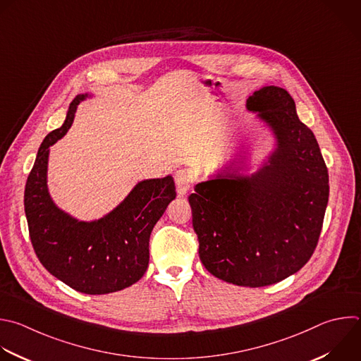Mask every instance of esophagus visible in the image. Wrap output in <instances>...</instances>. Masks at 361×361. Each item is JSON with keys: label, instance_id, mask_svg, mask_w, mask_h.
Wrapping results in <instances>:
<instances>
[{"label": "esophagus", "instance_id": "obj_1", "mask_svg": "<svg viewBox=\"0 0 361 361\" xmlns=\"http://www.w3.org/2000/svg\"><path fill=\"white\" fill-rule=\"evenodd\" d=\"M176 188H177V192L180 197L185 195L187 191L190 190L191 187V176L187 170H178L176 173Z\"/></svg>", "mask_w": 361, "mask_h": 361}]
</instances>
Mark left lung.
<instances>
[{
  "instance_id": "8db88e82",
  "label": "left lung",
  "mask_w": 361,
  "mask_h": 361,
  "mask_svg": "<svg viewBox=\"0 0 361 361\" xmlns=\"http://www.w3.org/2000/svg\"><path fill=\"white\" fill-rule=\"evenodd\" d=\"M247 109L269 128L275 150L251 176L231 166L198 183L188 202L205 269L228 283L261 288L296 274L313 255L329 174L288 90L265 86L248 97Z\"/></svg>"
}]
</instances>
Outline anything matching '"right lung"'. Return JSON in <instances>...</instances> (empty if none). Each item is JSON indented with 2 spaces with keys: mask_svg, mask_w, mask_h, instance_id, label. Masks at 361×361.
<instances>
[{
  "mask_svg": "<svg viewBox=\"0 0 361 361\" xmlns=\"http://www.w3.org/2000/svg\"><path fill=\"white\" fill-rule=\"evenodd\" d=\"M78 94L63 125L42 142L28 176L24 205L34 251L55 278L86 295H104L136 283L149 267V241L156 222L176 198L171 176L143 180L103 218L86 222L71 216L52 201L48 191L49 147L73 123Z\"/></svg>",
  "mask_w": 361,
  "mask_h": 361,
  "instance_id": "obj_1",
  "label": "right lung"
}]
</instances>
